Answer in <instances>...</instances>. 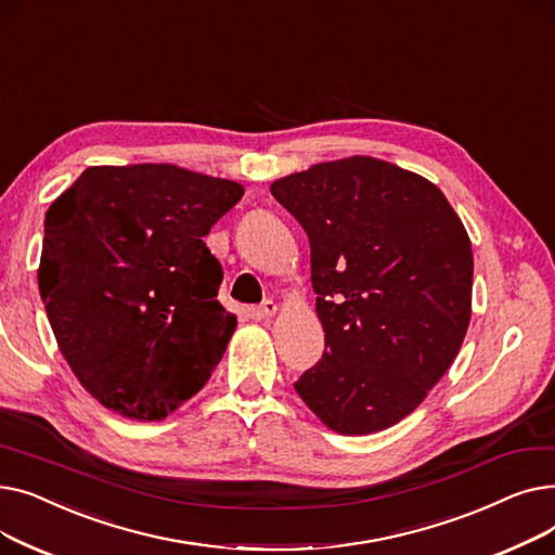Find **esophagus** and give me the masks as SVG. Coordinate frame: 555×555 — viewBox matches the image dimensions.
Masks as SVG:
<instances>
[{"mask_svg": "<svg viewBox=\"0 0 555 555\" xmlns=\"http://www.w3.org/2000/svg\"><path fill=\"white\" fill-rule=\"evenodd\" d=\"M276 310H279V306L268 299V301H262L260 306L251 308V317L258 319V322H266V319H272L276 314Z\"/></svg>", "mask_w": 555, "mask_h": 555, "instance_id": "esophagus-1", "label": "esophagus"}]
</instances>
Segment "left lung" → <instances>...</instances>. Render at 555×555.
I'll return each instance as SVG.
<instances>
[{"instance_id":"1","label":"left lung","mask_w":555,"mask_h":555,"mask_svg":"<svg viewBox=\"0 0 555 555\" xmlns=\"http://www.w3.org/2000/svg\"><path fill=\"white\" fill-rule=\"evenodd\" d=\"M310 241L324 356L295 383L344 436L410 416L452 366L473 312V245L439 186L375 157L270 186Z\"/></svg>"}]
</instances>
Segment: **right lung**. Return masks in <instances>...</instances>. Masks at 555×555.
<instances>
[{
  "label": "right lung",
  "mask_w": 555,
  "mask_h": 555,
  "mask_svg": "<svg viewBox=\"0 0 555 555\" xmlns=\"http://www.w3.org/2000/svg\"><path fill=\"white\" fill-rule=\"evenodd\" d=\"M238 182L172 164L90 166L44 218L38 285L78 383L130 421H164L211 377L236 331L204 245Z\"/></svg>",
  "instance_id": "right-lung-1"
}]
</instances>
